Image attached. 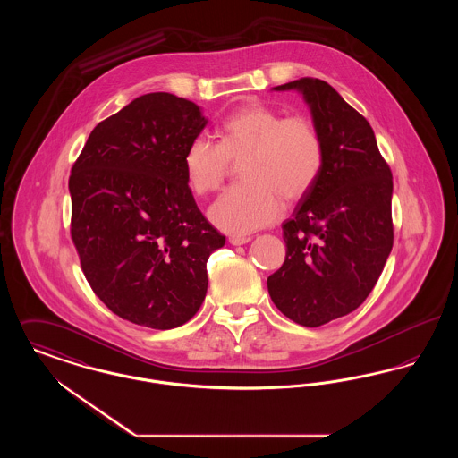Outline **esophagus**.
Returning <instances> with one entry per match:
<instances>
[{
  "instance_id": "obj_1",
  "label": "esophagus",
  "mask_w": 458,
  "mask_h": 458,
  "mask_svg": "<svg viewBox=\"0 0 458 458\" xmlns=\"http://www.w3.org/2000/svg\"><path fill=\"white\" fill-rule=\"evenodd\" d=\"M230 243L232 245H243V243H247V242H250V237H230Z\"/></svg>"
}]
</instances>
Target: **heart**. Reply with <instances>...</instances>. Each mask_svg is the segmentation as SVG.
Instances as JSON below:
<instances>
[{
	"label": "heart",
	"mask_w": 458,
	"mask_h": 458,
	"mask_svg": "<svg viewBox=\"0 0 458 458\" xmlns=\"http://www.w3.org/2000/svg\"><path fill=\"white\" fill-rule=\"evenodd\" d=\"M218 144L196 137L183 153V172L197 196L219 189L230 161H240L243 183L228 189L209 208V219L232 235L267 226L286 202L304 197L323 168V140L304 116L250 103L228 114L216 129Z\"/></svg>",
	"instance_id": "b5f03b06"
}]
</instances>
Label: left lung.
Instances as JSON below:
<instances>
[{
    "mask_svg": "<svg viewBox=\"0 0 458 458\" xmlns=\"http://www.w3.org/2000/svg\"><path fill=\"white\" fill-rule=\"evenodd\" d=\"M273 90L302 94L325 157L282 225L286 258L267 292L293 323L321 327L368 299L392 252V172L369 122L325 81L302 77Z\"/></svg>",
    "mask_w": 458,
    "mask_h": 458,
    "instance_id": "1",
    "label": "left lung"
}]
</instances>
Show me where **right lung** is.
I'll use <instances>...</instances> for the list:
<instances>
[{
	"label": "right lung",
	"mask_w": 458,
	"mask_h": 458,
	"mask_svg": "<svg viewBox=\"0 0 458 458\" xmlns=\"http://www.w3.org/2000/svg\"><path fill=\"white\" fill-rule=\"evenodd\" d=\"M208 118L168 92L135 98L98 123L68 180L72 239L94 293L133 325L172 329L208 292L225 245L197 208L183 153Z\"/></svg>",
	"instance_id": "add662e5"
}]
</instances>
